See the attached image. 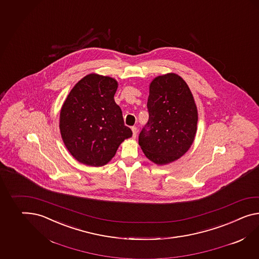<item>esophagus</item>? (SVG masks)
<instances>
[{
	"label": "esophagus",
	"instance_id": "esophagus-1",
	"mask_svg": "<svg viewBox=\"0 0 259 259\" xmlns=\"http://www.w3.org/2000/svg\"><path fill=\"white\" fill-rule=\"evenodd\" d=\"M132 131H133V138H136V136H137V133H138L137 127H136V126H133V127H132Z\"/></svg>",
	"mask_w": 259,
	"mask_h": 259
}]
</instances>
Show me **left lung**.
Segmentation results:
<instances>
[{
    "instance_id": "obj_1",
    "label": "left lung",
    "mask_w": 259,
    "mask_h": 259,
    "mask_svg": "<svg viewBox=\"0 0 259 259\" xmlns=\"http://www.w3.org/2000/svg\"><path fill=\"white\" fill-rule=\"evenodd\" d=\"M149 131L143 128L139 146L146 158L166 165L185 154L195 138L198 112L192 91L179 75L153 79L147 100Z\"/></svg>"
}]
</instances>
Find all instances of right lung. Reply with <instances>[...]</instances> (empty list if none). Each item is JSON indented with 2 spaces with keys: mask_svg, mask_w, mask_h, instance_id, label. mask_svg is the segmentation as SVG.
Instances as JSON below:
<instances>
[{
  "mask_svg": "<svg viewBox=\"0 0 259 259\" xmlns=\"http://www.w3.org/2000/svg\"><path fill=\"white\" fill-rule=\"evenodd\" d=\"M117 87L113 78L88 74L74 85L62 105V139L74 159L82 164L105 165L120 145L133 136L113 99Z\"/></svg>",
  "mask_w": 259,
  "mask_h": 259,
  "instance_id": "right-lung-1",
  "label": "right lung"
}]
</instances>
